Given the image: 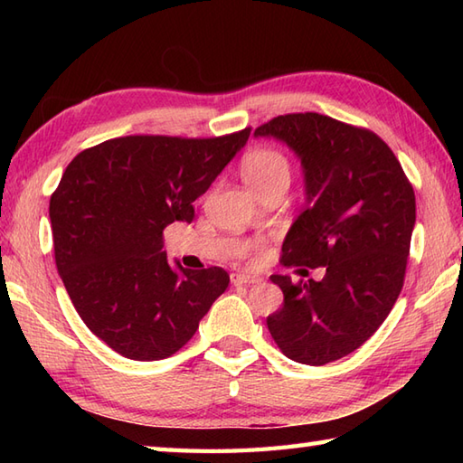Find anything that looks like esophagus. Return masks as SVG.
<instances>
[{
  "label": "esophagus",
  "mask_w": 463,
  "mask_h": 463,
  "mask_svg": "<svg viewBox=\"0 0 463 463\" xmlns=\"http://www.w3.org/2000/svg\"><path fill=\"white\" fill-rule=\"evenodd\" d=\"M231 282L234 284V287H249V284L260 282V279L254 277V274H247V272H232Z\"/></svg>",
  "instance_id": "34e87169"
}]
</instances>
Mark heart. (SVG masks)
I'll return each instance as SVG.
<instances>
[{
	"label": "heart",
	"mask_w": 463,
	"mask_h": 463,
	"mask_svg": "<svg viewBox=\"0 0 463 463\" xmlns=\"http://www.w3.org/2000/svg\"><path fill=\"white\" fill-rule=\"evenodd\" d=\"M241 173L244 183H247L254 193H260L270 184H288L292 169L288 159L282 153L260 146V149H254L244 155V159L241 163Z\"/></svg>",
	"instance_id": "heart-1"
}]
</instances>
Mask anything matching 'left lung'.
Here are the masks:
<instances>
[{"mask_svg": "<svg viewBox=\"0 0 463 463\" xmlns=\"http://www.w3.org/2000/svg\"><path fill=\"white\" fill-rule=\"evenodd\" d=\"M254 137L287 143L300 159L307 209L282 242L284 267H326L322 280L272 274L284 302L267 318L294 362L322 366L360 348L404 287L414 189L376 133L320 113L279 115Z\"/></svg>", "mask_w": 463, "mask_h": 463, "instance_id": "1", "label": "left lung"}]
</instances>
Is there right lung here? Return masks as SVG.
Listing matches in <instances>:
<instances>
[{
	"label": "right lung",
	"mask_w": 463,
	"mask_h": 463,
	"mask_svg": "<svg viewBox=\"0 0 463 463\" xmlns=\"http://www.w3.org/2000/svg\"><path fill=\"white\" fill-rule=\"evenodd\" d=\"M249 135L119 137L67 165L49 201L57 272L85 326L121 356H173L229 287L219 267L173 269L163 231L193 221V203Z\"/></svg>",
	"instance_id": "1"
}]
</instances>
